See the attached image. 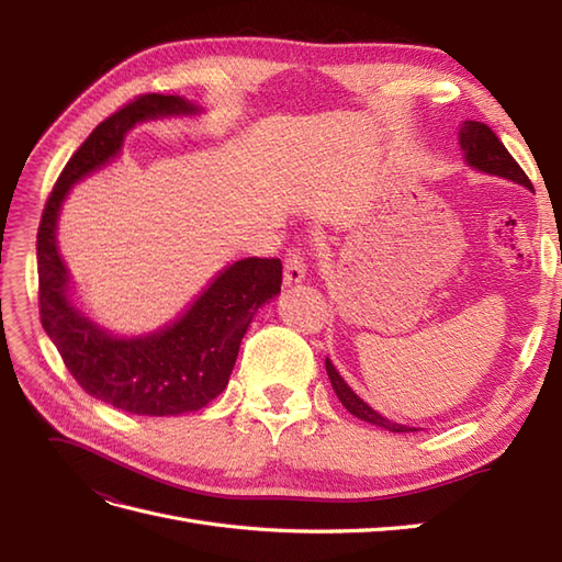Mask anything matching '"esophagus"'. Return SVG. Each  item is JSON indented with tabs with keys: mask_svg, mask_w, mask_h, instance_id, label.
I'll list each match as a JSON object with an SVG mask.
<instances>
[{
	"mask_svg": "<svg viewBox=\"0 0 562 562\" xmlns=\"http://www.w3.org/2000/svg\"><path fill=\"white\" fill-rule=\"evenodd\" d=\"M304 271H307V265H304V252L300 248H288L285 255H283V281H285V285L302 283Z\"/></svg>",
	"mask_w": 562,
	"mask_h": 562,
	"instance_id": "esophagus-1",
	"label": "esophagus"
}]
</instances>
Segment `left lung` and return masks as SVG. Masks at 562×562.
I'll return each mask as SVG.
<instances>
[{"mask_svg": "<svg viewBox=\"0 0 562 562\" xmlns=\"http://www.w3.org/2000/svg\"><path fill=\"white\" fill-rule=\"evenodd\" d=\"M459 143H462L467 164H471L473 168H479V171L490 173V176H499V178H506V180H514V182L525 184V187H532L530 178L525 176V171L518 166V161L512 155H508V149L497 138V133L492 131L487 124H483V122H464L462 131H459ZM326 370H328V378H330V384L335 389L337 398L342 401V405L347 407L351 415H356V417L363 419V422L378 424V427H384V429L394 431V434L415 431L411 427H403V424H394V422L384 419L382 415H378L375 411H372V407H368L347 386V382L337 375L335 366L328 359H326Z\"/></svg>", "mask_w": 562, "mask_h": 562, "instance_id": "left-lung-1", "label": "left lung"}]
</instances>
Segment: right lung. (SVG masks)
<instances>
[{
	"instance_id": "1",
	"label": "right lung",
	"mask_w": 562,
	"mask_h": 562,
	"mask_svg": "<svg viewBox=\"0 0 562 562\" xmlns=\"http://www.w3.org/2000/svg\"><path fill=\"white\" fill-rule=\"evenodd\" d=\"M194 112L178 95L143 93L100 122L65 164L37 232L40 318L77 384L119 411L168 417L201 411L225 391L252 314L281 291L279 258H246L227 267L192 310L166 330L114 339L67 300V271L56 248L60 203L79 178L112 159L143 119Z\"/></svg>"
}]
</instances>
